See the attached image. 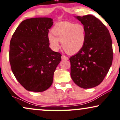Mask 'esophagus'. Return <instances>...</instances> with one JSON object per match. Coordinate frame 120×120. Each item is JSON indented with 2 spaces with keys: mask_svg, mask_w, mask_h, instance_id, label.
<instances>
[{
  "mask_svg": "<svg viewBox=\"0 0 120 120\" xmlns=\"http://www.w3.org/2000/svg\"><path fill=\"white\" fill-rule=\"evenodd\" d=\"M61 58H62V60H68V58L67 57H66V56H64V55L62 56Z\"/></svg>",
  "mask_w": 120,
  "mask_h": 120,
  "instance_id": "34e87169",
  "label": "esophagus"
}]
</instances>
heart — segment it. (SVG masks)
Segmentation results:
<instances>
[{
  "instance_id": "heart-1",
  "label": "heart",
  "mask_w": 120,
  "mask_h": 120,
  "mask_svg": "<svg viewBox=\"0 0 120 120\" xmlns=\"http://www.w3.org/2000/svg\"><path fill=\"white\" fill-rule=\"evenodd\" d=\"M48 35V41L54 51L60 48V42L66 53L75 54L84 46L86 40V29L83 26L69 22L56 23Z\"/></svg>"
}]
</instances>
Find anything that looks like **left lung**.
I'll return each instance as SVG.
<instances>
[{"label": "left lung", "mask_w": 120, "mask_h": 120, "mask_svg": "<svg viewBox=\"0 0 120 120\" xmlns=\"http://www.w3.org/2000/svg\"><path fill=\"white\" fill-rule=\"evenodd\" d=\"M76 18L85 28L86 40L82 49L69 58L71 76L81 88H93L102 82L112 65L111 37L106 26L94 16Z\"/></svg>", "instance_id": "left-lung-1"}]
</instances>
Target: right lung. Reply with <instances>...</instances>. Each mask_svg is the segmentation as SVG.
I'll list each match as a JSON object with an SVG mask.
<instances>
[{"label": "right lung", "mask_w": 120, "mask_h": 120, "mask_svg": "<svg viewBox=\"0 0 120 120\" xmlns=\"http://www.w3.org/2000/svg\"><path fill=\"white\" fill-rule=\"evenodd\" d=\"M50 18L23 20L10 40L9 62L14 76L25 89L43 92L51 87L62 55L49 48Z\"/></svg>", "instance_id": "add662e5"}]
</instances>
